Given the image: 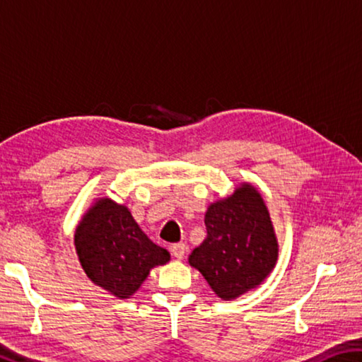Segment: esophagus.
Instances as JSON below:
<instances>
[{"mask_svg":"<svg viewBox=\"0 0 362 362\" xmlns=\"http://www.w3.org/2000/svg\"><path fill=\"white\" fill-rule=\"evenodd\" d=\"M170 252H173V255L175 257V259L182 260L183 257H185V254H187V246L183 243L173 244V247H170Z\"/></svg>","mask_w":362,"mask_h":362,"instance_id":"esophagus-1","label":"esophagus"}]
</instances>
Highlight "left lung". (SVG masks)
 <instances>
[{
	"label": "left lung",
	"mask_w": 362,
	"mask_h": 362,
	"mask_svg": "<svg viewBox=\"0 0 362 362\" xmlns=\"http://www.w3.org/2000/svg\"><path fill=\"white\" fill-rule=\"evenodd\" d=\"M207 236L188 257L220 298L233 300L260 286L278 260V240L262 194L243 183L207 207Z\"/></svg>",
	"instance_id": "1"
}]
</instances>
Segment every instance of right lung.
Returning a JSON list of instances; mask_svg holds the SVG:
<instances>
[{
  "mask_svg": "<svg viewBox=\"0 0 362 362\" xmlns=\"http://www.w3.org/2000/svg\"><path fill=\"white\" fill-rule=\"evenodd\" d=\"M79 263L88 278L118 298L139 291L150 269L164 265L170 254L140 230L126 206L99 198L75 231Z\"/></svg>",
  "mask_w": 362,
  "mask_h": 362,
  "instance_id": "obj_1",
  "label": "right lung"
}]
</instances>
